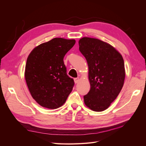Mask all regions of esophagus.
Instances as JSON below:
<instances>
[{"label": "esophagus", "mask_w": 146, "mask_h": 146, "mask_svg": "<svg viewBox=\"0 0 146 146\" xmlns=\"http://www.w3.org/2000/svg\"><path fill=\"white\" fill-rule=\"evenodd\" d=\"M78 82H79V78L78 77L74 78V82H75V83H77Z\"/></svg>", "instance_id": "1"}]
</instances>
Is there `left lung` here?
Listing matches in <instances>:
<instances>
[{
  "label": "left lung",
  "instance_id": "8db88e82",
  "mask_svg": "<svg viewBox=\"0 0 146 146\" xmlns=\"http://www.w3.org/2000/svg\"><path fill=\"white\" fill-rule=\"evenodd\" d=\"M78 44L87 61L91 86L89 92L83 96L84 102L92 111H104L116 99L123 85V59L115 48L100 39L83 37Z\"/></svg>",
  "mask_w": 146,
  "mask_h": 146
}]
</instances>
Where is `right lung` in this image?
Listing matches in <instances>:
<instances>
[{"label": "right lung", "mask_w": 146, "mask_h": 146, "mask_svg": "<svg viewBox=\"0 0 146 146\" xmlns=\"http://www.w3.org/2000/svg\"><path fill=\"white\" fill-rule=\"evenodd\" d=\"M75 39L55 38L34 48L25 68V78L32 98L42 107L56 109L71 92L74 82L66 73L63 58Z\"/></svg>", "instance_id": "1"}]
</instances>
